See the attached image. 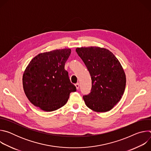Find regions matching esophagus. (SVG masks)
Masks as SVG:
<instances>
[{
    "label": "esophagus",
    "mask_w": 151,
    "mask_h": 151,
    "mask_svg": "<svg viewBox=\"0 0 151 151\" xmlns=\"http://www.w3.org/2000/svg\"><path fill=\"white\" fill-rule=\"evenodd\" d=\"M75 87H76L77 90L79 89V83H77L75 84Z\"/></svg>",
    "instance_id": "34e87169"
}]
</instances>
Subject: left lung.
Masks as SVG:
<instances>
[{
  "mask_svg": "<svg viewBox=\"0 0 151 151\" xmlns=\"http://www.w3.org/2000/svg\"><path fill=\"white\" fill-rule=\"evenodd\" d=\"M76 51L92 80L91 93L83 97L85 104L96 112L109 111L121 100L125 88L126 76L119 61L104 48L81 47Z\"/></svg>",
  "mask_w": 151,
  "mask_h": 151,
  "instance_id": "1",
  "label": "left lung"
}]
</instances>
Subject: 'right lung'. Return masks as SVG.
I'll return each mask as SVG.
<instances>
[{
	"label": "right lung",
	"instance_id": "1",
	"mask_svg": "<svg viewBox=\"0 0 151 151\" xmlns=\"http://www.w3.org/2000/svg\"><path fill=\"white\" fill-rule=\"evenodd\" d=\"M71 53L69 48L40 53L29 63L23 75L26 96L35 106L45 112L56 111L76 91L64 65Z\"/></svg>",
	"mask_w": 151,
	"mask_h": 151
}]
</instances>
